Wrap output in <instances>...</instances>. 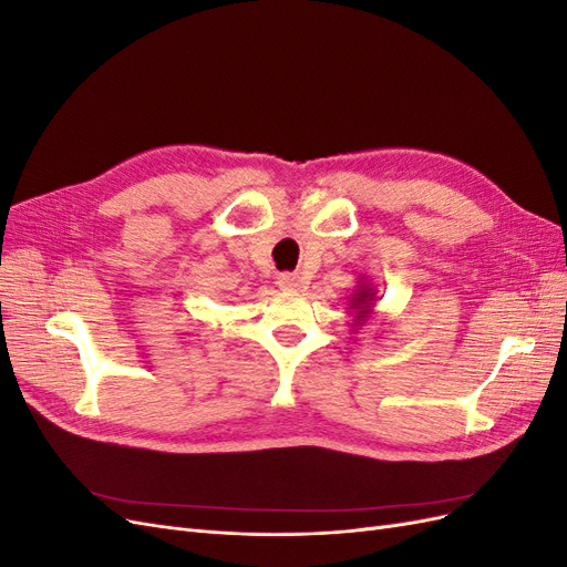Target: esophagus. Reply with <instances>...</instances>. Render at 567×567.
<instances>
[{"mask_svg":"<svg viewBox=\"0 0 567 567\" xmlns=\"http://www.w3.org/2000/svg\"><path fill=\"white\" fill-rule=\"evenodd\" d=\"M277 284L281 290H286V293H300L302 290V279L298 274H281Z\"/></svg>","mask_w":567,"mask_h":567,"instance_id":"esophagus-1","label":"esophagus"}]
</instances>
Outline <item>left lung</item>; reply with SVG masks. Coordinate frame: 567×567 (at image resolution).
Listing matches in <instances>:
<instances>
[{
  "label": "left lung",
  "mask_w": 567,
  "mask_h": 567,
  "mask_svg": "<svg viewBox=\"0 0 567 567\" xmlns=\"http://www.w3.org/2000/svg\"><path fill=\"white\" fill-rule=\"evenodd\" d=\"M348 305H350V315H354L352 326H362L369 321V317L373 315V305H375V288L369 284L367 277L359 279Z\"/></svg>",
  "instance_id": "obj_1"
}]
</instances>
